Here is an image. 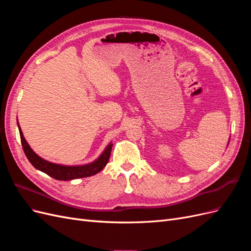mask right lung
Wrapping results in <instances>:
<instances>
[{"instance_id": "right-lung-1", "label": "right lung", "mask_w": 251, "mask_h": 251, "mask_svg": "<svg viewBox=\"0 0 251 251\" xmlns=\"http://www.w3.org/2000/svg\"><path fill=\"white\" fill-rule=\"evenodd\" d=\"M19 124V123H18ZM19 126V125H18ZM20 130V136H21V142L23 150H24V153L28 160L30 161L36 170H39L45 174L49 175L50 177L54 178L56 180H73V179H78V178H86L93 176L97 173H100L105 165H107L110 155H111V150L113 147V143H110L109 146L105 148L103 153L100 155V157L96 159V160L90 164L86 165H76V166H66V165H60L51 163L47 160H44L43 158L37 156L34 151L29 147V144L24 138V135L22 133L21 127L19 126Z\"/></svg>"}]
</instances>
